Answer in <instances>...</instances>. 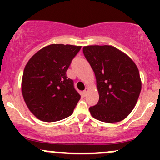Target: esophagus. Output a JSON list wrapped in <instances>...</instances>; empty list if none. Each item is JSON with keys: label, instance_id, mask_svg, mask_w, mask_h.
Wrapping results in <instances>:
<instances>
[{"label": "esophagus", "instance_id": "1", "mask_svg": "<svg viewBox=\"0 0 160 160\" xmlns=\"http://www.w3.org/2000/svg\"><path fill=\"white\" fill-rule=\"evenodd\" d=\"M88 88H85V90H83V93H83V96H86L87 93H88Z\"/></svg>", "mask_w": 160, "mask_h": 160}]
</instances>
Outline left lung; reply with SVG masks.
<instances>
[{"label": "left lung", "mask_w": 160, "mask_h": 160, "mask_svg": "<svg viewBox=\"0 0 160 160\" xmlns=\"http://www.w3.org/2000/svg\"><path fill=\"white\" fill-rule=\"evenodd\" d=\"M94 72L99 101L89 108L94 118L118 122L132 112L142 89L138 67L129 56L111 46L83 48Z\"/></svg>", "instance_id": "left-lung-1"}]
</instances>
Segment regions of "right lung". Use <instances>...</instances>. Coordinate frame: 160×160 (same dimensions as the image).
<instances>
[{"instance_id":"right-lung-1","label":"right lung","mask_w":160,"mask_h":160,"mask_svg":"<svg viewBox=\"0 0 160 160\" xmlns=\"http://www.w3.org/2000/svg\"><path fill=\"white\" fill-rule=\"evenodd\" d=\"M81 46L52 44L37 52L27 62L22 80L23 98L39 120L53 122L73 112L80 95L67 71Z\"/></svg>"}]
</instances>
